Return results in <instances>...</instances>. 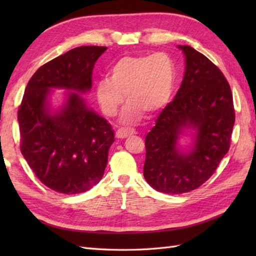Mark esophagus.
Listing matches in <instances>:
<instances>
[{
  "label": "esophagus",
  "instance_id": "34e87169",
  "mask_svg": "<svg viewBox=\"0 0 256 256\" xmlns=\"http://www.w3.org/2000/svg\"><path fill=\"white\" fill-rule=\"evenodd\" d=\"M135 134V131L130 128H121L116 131V138H125L130 136V135Z\"/></svg>",
  "mask_w": 256,
  "mask_h": 256
}]
</instances>
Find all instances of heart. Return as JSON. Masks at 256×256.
<instances>
[{"label": "heart", "mask_w": 256, "mask_h": 256, "mask_svg": "<svg viewBox=\"0 0 256 256\" xmlns=\"http://www.w3.org/2000/svg\"><path fill=\"white\" fill-rule=\"evenodd\" d=\"M176 81L175 62L165 52L153 55L125 56L110 69V79L96 84V99L108 116H116L124 102L122 120L136 123L144 112L152 114L164 108L170 101Z\"/></svg>", "instance_id": "1"}]
</instances>
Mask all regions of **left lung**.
<instances>
[{
  "mask_svg": "<svg viewBox=\"0 0 256 256\" xmlns=\"http://www.w3.org/2000/svg\"><path fill=\"white\" fill-rule=\"evenodd\" d=\"M186 70L175 99L162 108L146 135L144 177L172 194L197 189L214 175L230 148L236 111L230 84L216 64L190 46H179ZM198 131L189 154L176 148L182 128Z\"/></svg>",
  "mask_w": 256,
  "mask_h": 256,
  "instance_id": "8db88e82",
  "label": "left lung"
}]
</instances>
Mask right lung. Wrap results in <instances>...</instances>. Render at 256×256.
Wrapping results in <instances>:
<instances>
[{"label":"right lung","mask_w":256,"mask_h":256,"mask_svg":"<svg viewBox=\"0 0 256 256\" xmlns=\"http://www.w3.org/2000/svg\"><path fill=\"white\" fill-rule=\"evenodd\" d=\"M106 50L76 47L44 64L27 84L18 106L22 154L36 177L57 192H84L100 182L114 132L106 120L89 110L74 92L52 116L46 106L50 88L90 90L92 70Z\"/></svg>","instance_id":"add662e5"}]
</instances>
